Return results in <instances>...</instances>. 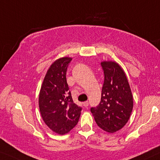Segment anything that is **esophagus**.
Returning <instances> with one entry per match:
<instances>
[{
    "label": "esophagus",
    "instance_id": "1",
    "mask_svg": "<svg viewBox=\"0 0 160 160\" xmlns=\"http://www.w3.org/2000/svg\"><path fill=\"white\" fill-rule=\"evenodd\" d=\"M82 104L85 107H88V105H89V103H88V101H85V102H83Z\"/></svg>",
    "mask_w": 160,
    "mask_h": 160
}]
</instances>
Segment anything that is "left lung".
I'll use <instances>...</instances> for the list:
<instances>
[{
  "instance_id": "1",
  "label": "left lung",
  "mask_w": 160,
  "mask_h": 160,
  "mask_svg": "<svg viewBox=\"0 0 160 160\" xmlns=\"http://www.w3.org/2000/svg\"><path fill=\"white\" fill-rule=\"evenodd\" d=\"M104 82L101 100L90 111L98 126L108 133L121 129L128 122L133 109V95L126 75L115 61H103Z\"/></svg>"
}]
</instances>
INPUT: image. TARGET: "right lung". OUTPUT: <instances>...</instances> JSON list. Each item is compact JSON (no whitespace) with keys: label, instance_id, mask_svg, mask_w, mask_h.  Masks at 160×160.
Masks as SVG:
<instances>
[{"label":"right lung","instance_id":"add662e5","mask_svg":"<svg viewBox=\"0 0 160 160\" xmlns=\"http://www.w3.org/2000/svg\"><path fill=\"white\" fill-rule=\"evenodd\" d=\"M71 60V57H61L50 65L39 95L43 121L52 132L60 135L68 133L77 125L82 110L73 102L66 80Z\"/></svg>","mask_w":160,"mask_h":160}]
</instances>
